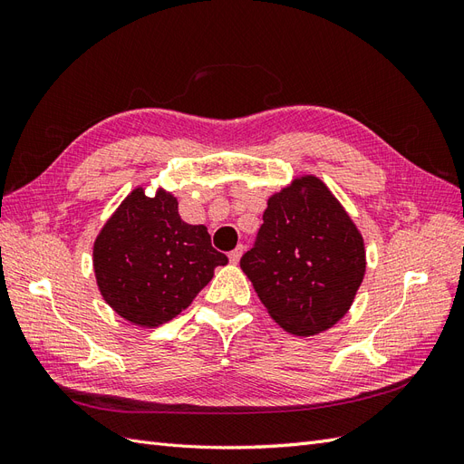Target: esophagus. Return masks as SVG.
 <instances>
[{"instance_id":"esophagus-1","label":"esophagus","mask_w":464,"mask_h":464,"mask_svg":"<svg viewBox=\"0 0 464 464\" xmlns=\"http://www.w3.org/2000/svg\"><path fill=\"white\" fill-rule=\"evenodd\" d=\"M242 254H244V246H237L236 249H232V251H230L228 257H230V261H232V263H237V261H240Z\"/></svg>"}]
</instances>
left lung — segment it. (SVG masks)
Here are the masks:
<instances>
[{
  "instance_id": "left-lung-1",
  "label": "left lung",
  "mask_w": 464,
  "mask_h": 464,
  "mask_svg": "<svg viewBox=\"0 0 464 464\" xmlns=\"http://www.w3.org/2000/svg\"><path fill=\"white\" fill-rule=\"evenodd\" d=\"M240 266L278 325L310 336L333 327L353 305L366 251L329 188L304 176L266 203L256 244Z\"/></svg>"
}]
</instances>
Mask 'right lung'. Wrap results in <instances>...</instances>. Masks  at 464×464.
Returning a JSON list of instances; mask_svg holds the SVG:
<instances>
[{
	"label": "right lung",
	"instance_id": "1",
	"mask_svg": "<svg viewBox=\"0 0 464 464\" xmlns=\"http://www.w3.org/2000/svg\"><path fill=\"white\" fill-rule=\"evenodd\" d=\"M94 275L102 298L123 319L159 327L176 317L208 285L228 257L210 244L203 224L178 215V199L133 189L94 242Z\"/></svg>",
	"mask_w": 464,
	"mask_h": 464
}]
</instances>
